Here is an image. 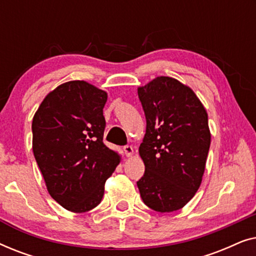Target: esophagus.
<instances>
[{
	"instance_id": "esophagus-1",
	"label": "esophagus",
	"mask_w": 256,
	"mask_h": 256,
	"mask_svg": "<svg viewBox=\"0 0 256 256\" xmlns=\"http://www.w3.org/2000/svg\"><path fill=\"white\" fill-rule=\"evenodd\" d=\"M124 152L126 154V156L130 157L132 154H134V149H132V146H124Z\"/></svg>"
}]
</instances>
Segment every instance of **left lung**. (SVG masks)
<instances>
[{"label":"left lung","mask_w":256,"mask_h":256,"mask_svg":"<svg viewBox=\"0 0 256 256\" xmlns=\"http://www.w3.org/2000/svg\"><path fill=\"white\" fill-rule=\"evenodd\" d=\"M138 94L146 120L140 194L154 211H177L200 186L211 143L208 113L190 87L170 76H157Z\"/></svg>","instance_id":"8db88e82"}]
</instances>
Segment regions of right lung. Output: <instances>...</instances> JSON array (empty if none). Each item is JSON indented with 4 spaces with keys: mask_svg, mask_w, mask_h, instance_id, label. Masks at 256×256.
Returning a JSON list of instances; mask_svg holds the SVG:
<instances>
[{
    "mask_svg": "<svg viewBox=\"0 0 256 256\" xmlns=\"http://www.w3.org/2000/svg\"><path fill=\"white\" fill-rule=\"evenodd\" d=\"M107 93L82 80L45 96L32 120V150L48 191L62 208L82 213L100 204L120 156L104 146Z\"/></svg>",
    "mask_w": 256,
    "mask_h": 256,
    "instance_id": "add662e5",
    "label": "right lung"
}]
</instances>
